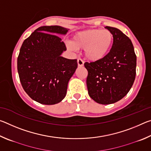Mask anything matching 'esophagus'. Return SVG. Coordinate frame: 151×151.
I'll return each mask as SVG.
<instances>
[{
  "instance_id": "obj_1",
  "label": "esophagus",
  "mask_w": 151,
  "mask_h": 151,
  "mask_svg": "<svg viewBox=\"0 0 151 151\" xmlns=\"http://www.w3.org/2000/svg\"><path fill=\"white\" fill-rule=\"evenodd\" d=\"M77 63H78V66H84V62H83V60L81 59V58H78Z\"/></svg>"
}]
</instances>
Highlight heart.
I'll use <instances>...</instances> for the list:
<instances>
[{
	"mask_svg": "<svg viewBox=\"0 0 151 151\" xmlns=\"http://www.w3.org/2000/svg\"><path fill=\"white\" fill-rule=\"evenodd\" d=\"M113 41L114 36L111 30L91 29L76 33L68 46L73 50L84 49L86 59L97 62L108 55Z\"/></svg>",
	"mask_w": 151,
	"mask_h": 151,
	"instance_id": "b5f03b06",
	"label": "heart"
}]
</instances>
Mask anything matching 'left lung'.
I'll return each mask as SVG.
<instances>
[{"label": "left lung", "instance_id": "left-lung-1", "mask_svg": "<svg viewBox=\"0 0 151 151\" xmlns=\"http://www.w3.org/2000/svg\"><path fill=\"white\" fill-rule=\"evenodd\" d=\"M114 36L108 55L100 61L85 63L88 93L97 103L109 104L129 93L136 76L137 57L131 40L116 28L106 27Z\"/></svg>", "mask_w": 151, "mask_h": 151}]
</instances>
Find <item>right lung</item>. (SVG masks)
<instances>
[{
  "label": "right lung",
  "instance_id": "obj_1",
  "mask_svg": "<svg viewBox=\"0 0 151 151\" xmlns=\"http://www.w3.org/2000/svg\"><path fill=\"white\" fill-rule=\"evenodd\" d=\"M68 30L57 25L40 27L24 40L20 49L17 69L20 83L28 95L40 104L62 101L77 68L76 59L61 57L66 48L57 35H65Z\"/></svg>",
  "mask_w": 151,
  "mask_h": 151
}]
</instances>
